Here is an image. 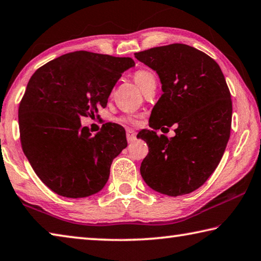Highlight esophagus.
<instances>
[{"label": "esophagus", "instance_id": "34e87169", "mask_svg": "<svg viewBox=\"0 0 261 261\" xmlns=\"http://www.w3.org/2000/svg\"><path fill=\"white\" fill-rule=\"evenodd\" d=\"M126 136H127V141H128V143L134 142V141L136 140V134H135V132H134V130H132V129H127V132H126Z\"/></svg>", "mask_w": 261, "mask_h": 261}]
</instances>
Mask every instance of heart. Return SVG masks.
I'll return each instance as SVG.
<instances>
[{"label": "heart", "instance_id": "b5f03b06", "mask_svg": "<svg viewBox=\"0 0 261 261\" xmlns=\"http://www.w3.org/2000/svg\"><path fill=\"white\" fill-rule=\"evenodd\" d=\"M154 79V75L148 70H139L134 73V81L141 89H144L150 82H152Z\"/></svg>", "mask_w": 261, "mask_h": 261}]
</instances>
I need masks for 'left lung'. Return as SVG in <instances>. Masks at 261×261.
I'll return each mask as SVG.
<instances>
[{
    "instance_id": "obj_1",
    "label": "left lung",
    "mask_w": 261,
    "mask_h": 261,
    "mask_svg": "<svg viewBox=\"0 0 261 261\" xmlns=\"http://www.w3.org/2000/svg\"><path fill=\"white\" fill-rule=\"evenodd\" d=\"M135 57L156 71L163 90L149 119L152 130L138 135L149 145L141 175L157 193L173 197L193 193L216 170L230 136L232 105L225 76L214 59L182 43ZM174 123V138L156 135V129Z\"/></svg>"
}]
</instances>
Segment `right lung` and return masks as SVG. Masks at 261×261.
Returning a JSON list of instances; mask_svg holds the SVG:
<instances>
[{
    "instance_id": "1",
    "label": "right lung",
    "mask_w": 261,
    "mask_h": 261,
    "mask_svg": "<svg viewBox=\"0 0 261 261\" xmlns=\"http://www.w3.org/2000/svg\"><path fill=\"white\" fill-rule=\"evenodd\" d=\"M135 63L74 51L36 70L19 104L22 151L40 180L54 193L84 198L107 185L113 159L127 147L126 132L109 123L91 135L81 117L105 108L114 85Z\"/></svg>"
}]
</instances>
